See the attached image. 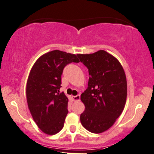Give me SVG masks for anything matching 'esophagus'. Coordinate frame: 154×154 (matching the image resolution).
Instances as JSON below:
<instances>
[{"label":"esophagus","mask_w":154,"mask_h":154,"mask_svg":"<svg viewBox=\"0 0 154 154\" xmlns=\"http://www.w3.org/2000/svg\"><path fill=\"white\" fill-rule=\"evenodd\" d=\"M72 99L74 102H79V101L80 100V95L78 94V95H76V96H72Z\"/></svg>","instance_id":"1"}]
</instances>
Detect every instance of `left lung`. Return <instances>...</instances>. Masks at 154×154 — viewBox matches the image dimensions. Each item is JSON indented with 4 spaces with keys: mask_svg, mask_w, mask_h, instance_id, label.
Returning <instances> with one entry per match:
<instances>
[{
    "mask_svg": "<svg viewBox=\"0 0 154 154\" xmlns=\"http://www.w3.org/2000/svg\"><path fill=\"white\" fill-rule=\"evenodd\" d=\"M77 55L89 75L88 87L80 97L85 106L80 122L91 133H102L115 123L125 106V72L119 61L104 50Z\"/></svg>",
    "mask_w": 154,
    "mask_h": 154,
    "instance_id": "left-lung-1",
    "label": "left lung"
}]
</instances>
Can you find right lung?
Returning <instances> with one entry per match:
<instances>
[{"mask_svg":"<svg viewBox=\"0 0 154 154\" xmlns=\"http://www.w3.org/2000/svg\"><path fill=\"white\" fill-rule=\"evenodd\" d=\"M79 63L75 54L55 50L42 54L32 66L26 85L28 106L40 129L48 135L58 133L68 113V98L60 93L64 67Z\"/></svg>","mask_w":154,"mask_h":154,"instance_id":"add662e5","label":"right lung"}]
</instances>
